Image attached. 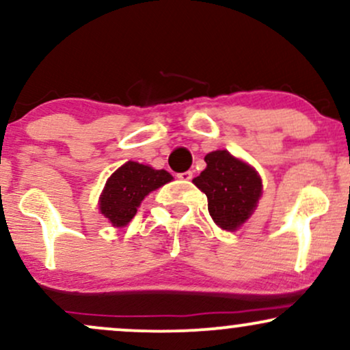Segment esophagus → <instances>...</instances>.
<instances>
[{
  "label": "esophagus",
  "mask_w": 350,
  "mask_h": 350,
  "mask_svg": "<svg viewBox=\"0 0 350 350\" xmlns=\"http://www.w3.org/2000/svg\"><path fill=\"white\" fill-rule=\"evenodd\" d=\"M178 179H180V180H191L192 179V171H186V172H179L178 174Z\"/></svg>",
  "instance_id": "1"
}]
</instances>
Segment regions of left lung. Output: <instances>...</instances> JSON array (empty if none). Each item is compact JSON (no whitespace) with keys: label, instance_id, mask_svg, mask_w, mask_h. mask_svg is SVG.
Returning <instances> with one entry per match:
<instances>
[{"label":"left lung","instance_id":"1","mask_svg":"<svg viewBox=\"0 0 350 350\" xmlns=\"http://www.w3.org/2000/svg\"><path fill=\"white\" fill-rule=\"evenodd\" d=\"M207 167L192 183L207 196V207L220 228L234 232L247 222L262 198V178L250 164L226 150L204 158Z\"/></svg>","mask_w":350,"mask_h":350}]
</instances>
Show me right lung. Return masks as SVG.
Masks as SVG:
<instances>
[{
  "mask_svg": "<svg viewBox=\"0 0 350 350\" xmlns=\"http://www.w3.org/2000/svg\"><path fill=\"white\" fill-rule=\"evenodd\" d=\"M172 180L164 170L128 161L107 179L100 196V212L113 227H123L133 219L142 200L154 189Z\"/></svg>",
  "mask_w": 350,
  "mask_h": 350,
  "instance_id": "right-lung-1",
  "label": "right lung"
}]
</instances>
